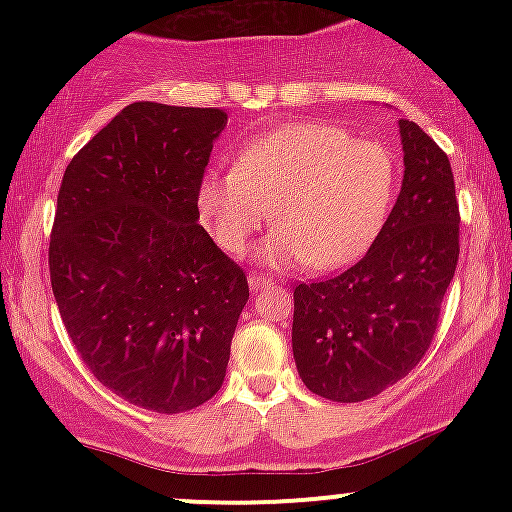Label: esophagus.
Instances as JSON below:
<instances>
[{
    "label": "esophagus",
    "instance_id": "1",
    "mask_svg": "<svg viewBox=\"0 0 512 512\" xmlns=\"http://www.w3.org/2000/svg\"><path fill=\"white\" fill-rule=\"evenodd\" d=\"M248 284H250L252 291H260V289H264V286H267V284H272V279H269V276L250 274V276H248Z\"/></svg>",
    "mask_w": 512,
    "mask_h": 512
}]
</instances>
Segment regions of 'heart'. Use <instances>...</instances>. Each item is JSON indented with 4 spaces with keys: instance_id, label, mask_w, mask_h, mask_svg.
Returning <instances> with one entry per match:
<instances>
[{
    "instance_id": "b5f03b06",
    "label": "heart",
    "mask_w": 512,
    "mask_h": 512,
    "mask_svg": "<svg viewBox=\"0 0 512 512\" xmlns=\"http://www.w3.org/2000/svg\"><path fill=\"white\" fill-rule=\"evenodd\" d=\"M395 190L397 161L385 144L330 122H291L252 139L236 168L207 170L197 209L226 252H243L274 219L279 231L260 248L262 262L330 272L373 245Z\"/></svg>"
}]
</instances>
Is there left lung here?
Instances as JSON below:
<instances>
[{
	"mask_svg": "<svg viewBox=\"0 0 512 512\" xmlns=\"http://www.w3.org/2000/svg\"><path fill=\"white\" fill-rule=\"evenodd\" d=\"M402 190L354 267L293 291V358L332 402H363L424 358L460 257V209L448 156L416 122L399 120Z\"/></svg>",
	"mask_w": 512,
	"mask_h": 512,
	"instance_id": "obj_1",
	"label": "left lung"
}]
</instances>
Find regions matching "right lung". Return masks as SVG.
<instances>
[{
	"mask_svg": "<svg viewBox=\"0 0 512 512\" xmlns=\"http://www.w3.org/2000/svg\"><path fill=\"white\" fill-rule=\"evenodd\" d=\"M219 108L129 103L64 170L50 281L91 373L142 409L180 414L226 378L248 279L199 226Z\"/></svg>",
	"mask_w": 512,
	"mask_h": 512,
	"instance_id": "1",
	"label": "right lung"
}]
</instances>
